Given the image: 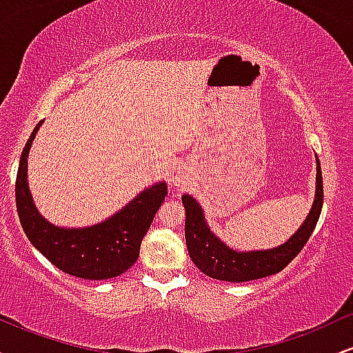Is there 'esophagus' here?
I'll return each instance as SVG.
<instances>
[{"mask_svg": "<svg viewBox=\"0 0 353 353\" xmlns=\"http://www.w3.org/2000/svg\"><path fill=\"white\" fill-rule=\"evenodd\" d=\"M188 181H189V172L185 171L184 165L181 164L174 165L171 172H169V182H171L172 185H177V188H182V185L188 184Z\"/></svg>", "mask_w": 353, "mask_h": 353, "instance_id": "34e87169", "label": "esophagus"}]
</instances>
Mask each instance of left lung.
I'll return each instance as SVG.
<instances>
[{
	"label": "left lung",
	"mask_w": 353,
	"mask_h": 353,
	"mask_svg": "<svg viewBox=\"0 0 353 353\" xmlns=\"http://www.w3.org/2000/svg\"><path fill=\"white\" fill-rule=\"evenodd\" d=\"M315 176V197L309 216L285 242L272 249L236 250L219 239L205 221L204 209L189 194L182 196L185 209V244L192 262L209 277L225 282H247L281 272L307 244L317 225L323 204V184L319 157Z\"/></svg>",
	"instance_id": "1"
}]
</instances>
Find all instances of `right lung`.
<instances>
[{
	"mask_svg": "<svg viewBox=\"0 0 353 353\" xmlns=\"http://www.w3.org/2000/svg\"><path fill=\"white\" fill-rule=\"evenodd\" d=\"M44 121L24 145L16 176V208L30 242L63 272L86 281H104L124 274L139 257L141 242L157 209L168 196L164 181L149 185L111 217L88 228H61L36 209L28 185V156Z\"/></svg>",
	"mask_w": 353,
	"mask_h": 353,
	"instance_id": "right-lung-1",
	"label": "right lung"
}]
</instances>
